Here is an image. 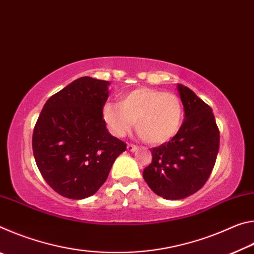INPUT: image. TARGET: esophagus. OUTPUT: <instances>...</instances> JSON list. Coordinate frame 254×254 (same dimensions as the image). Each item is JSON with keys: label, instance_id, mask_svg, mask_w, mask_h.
Instances as JSON below:
<instances>
[{"label": "esophagus", "instance_id": "esophagus-1", "mask_svg": "<svg viewBox=\"0 0 254 254\" xmlns=\"http://www.w3.org/2000/svg\"><path fill=\"white\" fill-rule=\"evenodd\" d=\"M127 150H128V151H130V152H134L135 151V150L137 149L136 147H135V145H133V144H127Z\"/></svg>", "mask_w": 254, "mask_h": 254}]
</instances>
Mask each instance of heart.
I'll use <instances>...</instances> for the list:
<instances>
[{
    "mask_svg": "<svg viewBox=\"0 0 254 254\" xmlns=\"http://www.w3.org/2000/svg\"><path fill=\"white\" fill-rule=\"evenodd\" d=\"M103 119L114 135L122 137L135 123L140 135L152 144L168 142L178 132L183 106L175 94L140 87L128 92L121 102H106Z\"/></svg>",
    "mask_w": 254,
    "mask_h": 254,
    "instance_id": "1",
    "label": "heart"
}]
</instances>
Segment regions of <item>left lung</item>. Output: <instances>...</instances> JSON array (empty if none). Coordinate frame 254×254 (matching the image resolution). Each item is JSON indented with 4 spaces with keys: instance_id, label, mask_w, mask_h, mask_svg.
<instances>
[{
    "instance_id": "8db88e82",
    "label": "left lung",
    "mask_w": 254,
    "mask_h": 254,
    "mask_svg": "<svg viewBox=\"0 0 254 254\" xmlns=\"http://www.w3.org/2000/svg\"><path fill=\"white\" fill-rule=\"evenodd\" d=\"M185 120L173 139L151 149L152 161L143 170L151 190L177 200L195 194L212 174L220 148V131L212 109L186 86L178 84Z\"/></svg>"
}]
</instances>
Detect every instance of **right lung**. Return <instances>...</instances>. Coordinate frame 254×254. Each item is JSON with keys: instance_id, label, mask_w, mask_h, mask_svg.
Masks as SVG:
<instances>
[{"instance_id": "obj_1", "label": "right lung", "mask_w": 254, "mask_h": 254, "mask_svg": "<svg viewBox=\"0 0 254 254\" xmlns=\"http://www.w3.org/2000/svg\"><path fill=\"white\" fill-rule=\"evenodd\" d=\"M110 81L80 77L51 96L32 135L33 156L47 184L70 199L92 196L127 144L103 119Z\"/></svg>"}]
</instances>
